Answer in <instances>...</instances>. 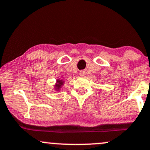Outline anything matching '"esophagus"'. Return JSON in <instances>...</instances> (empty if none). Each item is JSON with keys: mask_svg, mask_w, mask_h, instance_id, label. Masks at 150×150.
Segmentation results:
<instances>
[{"mask_svg": "<svg viewBox=\"0 0 150 150\" xmlns=\"http://www.w3.org/2000/svg\"><path fill=\"white\" fill-rule=\"evenodd\" d=\"M80 76H84V75H86V72L85 71H81L80 72Z\"/></svg>", "mask_w": 150, "mask_h": 150, "instance_id": "obj_1", "label": "esophagus"}]
</instances>
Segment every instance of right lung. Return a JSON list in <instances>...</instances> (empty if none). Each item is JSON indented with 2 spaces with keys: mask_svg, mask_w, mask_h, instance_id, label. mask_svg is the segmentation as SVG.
I'll return each mask as SVG.
<instances>
[{
  "mask_svg": "<svg viewBox=\"0 0 150 150\" xmlns=\"http://www.w3.org/2000/svg\"><path fill=\"white\" fill-rule=\"evenodd\" d=\"M63 84H64V81H63V80L58 79L57 80V83L55 84V86H54L55 90L59 91V90H60V88H61V87H62V86Z\"/></svg>",
  "mask_w": 150,
  "mask_h": 150,
  "instance_id": "obj_1",
  "label": "right lung"
}]
</instances>
